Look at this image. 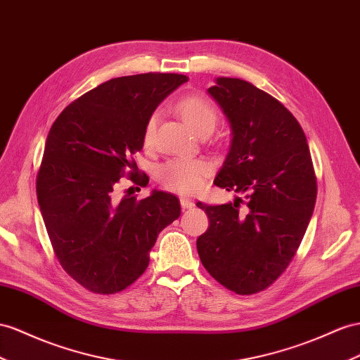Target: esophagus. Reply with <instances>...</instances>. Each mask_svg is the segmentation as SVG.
Instances as JSON below:
<instances>
[{
  "instance_id": "1",
  "label": "esophagus",
  "mask_w": 360,
  "mask_h": 360,
  "mask_svg": "<svg viewBox=\"0 0 360 360\" xmlns=\"http://www.w3.org/2000/svg\"><path fill=\"white\" fill-rule=\"evenodd\" d=\"M181 207L184 210H191L193 207H195V202L190 200L188 198H181Z\"/></svg>"
}]
</instances>
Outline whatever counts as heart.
I'll use <instances>...</instances> for the list:
<instances>
[{"instance_id":"obj_1","label":"heart","mask_w":360,"mask_h":360,"mask_svg":"<svg viewBox=\"0 0 360 360\" xmlns=\"http://www.w3.org/2000/svg\"><path fill=\"white\" fill-rule=\"evenodd\" d=\"M176 110L196 134L211 132L219 120L217 108L202 96H187L181 98L176 103ZM156 122H158L156 114L147 118L143 132L146 146L153 143ZM210 172V164L200 158H174L164 162L158 169V181L164 188L182 193V195H191L202 188Z\"/></svg>"}]
</instances>
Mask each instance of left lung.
I'll use <instances>...</instances> for the list:
<instances>
[{"label":"left lung","instance_id":"left-lung-1","mask_svg":"<svg viewBox=\"0 0 360 360\" xmlns=\"http://www.w3.org/2000/svg\"><path fill=\"white\" fill-rule=\"evenodd\" d=\"M208 92L233 129L214 184L245 196L224 205L198 202L210 220L198 252L216 281L254 295L278 280L298 251L315 208V169L302 127L281 101L233 77H219Z\"/></svg>","mask_w":360,"mask_h":360}]
</instances>
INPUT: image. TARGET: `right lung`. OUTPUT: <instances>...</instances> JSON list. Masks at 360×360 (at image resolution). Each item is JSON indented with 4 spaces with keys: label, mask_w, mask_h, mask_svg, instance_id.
<instances>
[{
    "label": "right lung",
    "mask_w": 360,
    "mask_h": 360,
    "mask_svg": "<svg viewBox=\"0 0 360 360\" xmlns=\"http://www.w3.org/2000/svg\"><path fill=\"white\" fill-rule=\"evenodd\" d=\"M187 80L173 72L110 79L70 103L50 129L36 176L38 204L54 255L89 292L114 295L134 284L158 234L181 214L170 193L138 200L118 199L115 190L123 176L149 184L134 160L146 122Z\"/></svg>",
    "instance_id": "right-lung-1"
}]
</instances>
